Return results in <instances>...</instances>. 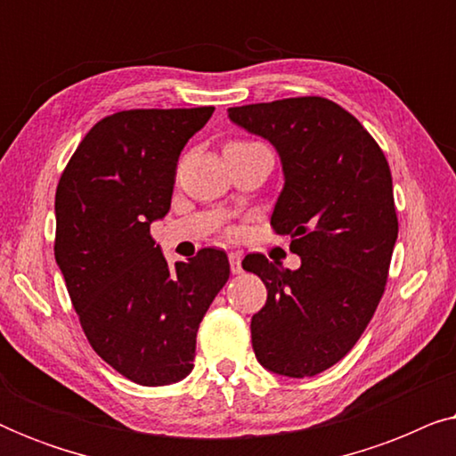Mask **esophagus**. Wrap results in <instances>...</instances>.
<instances>
[{
	"mask_svg": "<svg viewBox=\"0 0 456 456\" xmlns=\"http://www.w3.org/2000/svg\"><path fill=\"white\" fill-rule=\"evenodd\" d=\"M228 261H230V272L232 273H240L242 272V255L240 253H228Z\"/></svg>",
	"mask_w": 456,
	"mask_h": 456,
	"instance_id": "34e87169",
	"label": "esophagus"
}]
</instances>
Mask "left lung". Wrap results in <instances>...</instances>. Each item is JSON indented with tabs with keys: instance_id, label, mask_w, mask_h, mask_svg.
I'll return each mask as SVG.
<instances>
[{
	"instance_id": "obj_1",
	"label": "left lung",
	"mask_w": 456,
	"mask_h": 456,
	"mask_svg": "<svg viewBox=\"0 0 456 456\" xmlns=\"http://www.w3.org/2000/svg\"><path fill=\"white\" fill-rule=\"evenodd\" d=\"M228 118L264 136L282 161L284 189L272 214L289 234L298 270L247 255L267 301L251 320L265 370L311 378L345 357L384 295L398 236L390 166L361 122L323 97L230 108Z\"/></svg>"
}]
</instances>
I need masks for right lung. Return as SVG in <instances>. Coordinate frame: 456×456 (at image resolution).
<instances>
[{
  "instance_id": "obj_1",
  "label": "right lung",
  "mask_w": 456,
  "mask_h": 456,
  "mask_svg": "<svg viewBox=\"0 0 456 456\" xmlns=\"http://www.w3.org/2000/svg\"><path fill=\"white\" fill-rule=\"evenodd\" d=\"M214 108L126 110L99 120L55 191V261L93 351L124 378H186L197 330L230 264L201 248L170 265L151 224L172 203L180 151Z\"/></svg>"
}]
</instances>
